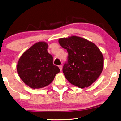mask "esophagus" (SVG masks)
<instances>
[{
  "instance_id": "34e87169",
  "label": "esophagus",
  "mask_w": 121,
  "mask_h": 121,
  "mask_svg": "<svg viewBox=\"0 0 121 121\" xmlns=\"http://www.w3.org/2000/svg\"><path fill=\"white\" fill-rule=\"evenodd\" d=\"M59 68H60V71H62V65H59Z\"/></svg>"
}]
</instances>
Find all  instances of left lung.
<instances>
[{"instance_id":"8db88e82","label":"left lung","mask_w":121,"mask_h":121,"mask_svg":"<svg viewBox=\"0 0 121 121\" xmlns=\"http://www.w3.org/2000/svg\"><path fill=\"white\" fill-rule=\"evenodd\" d=\"M59 42L68 54L62 68L66 78L82 89L91 85L103 68V56L99 49L92 42L76 36L61 38Z\"/></svg>"}]
</instances>
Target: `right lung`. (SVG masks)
I'll list each match as a JSON object with an SVG mask.
<instances>
[{
	"instance_id": "obj_1",
	"label": "right lung",
	"mask_w": 121,
	"mask_h": 121,
	"mask_svg": "<svg viewBox=\"0 0 121 121\" xmlns=\"http://www.w3.org/2000/svg\"><path fill=\"white\" fill-rule=\"evenodd\" d=\"M48 45L39 42L23 54L18 62L17 70L23 82L33 89L46 87L60 72L53 64V56L48 53Z\"/></svg>"
}]
</instances>
